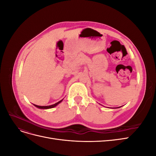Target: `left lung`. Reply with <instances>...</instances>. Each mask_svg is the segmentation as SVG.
<instances>
[{
    "mask_svg": "<svg viewBox=\"0 0 156 156\" xmlns=\"http://www.w3.org/2000/svg\"><path fill=\"white\" fill-rule=\"evenodd\" d=\"M116 108H117V107H116Z\"/></svg>",
    "mask_w": 156,
    "mask_h": 156,
    "instance_id": "obj_1",
    "label": "left lung"
}]
</instances>
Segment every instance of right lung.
Segmentation results:
<instances>
[{"instance_id": "1", "label": "right lung", "mask_w": 156, "mask_h": 156, "mask_svg": "<svg viewBox=\"0 0 156 156\" xmlns=\"http://www.w3.org/2000/svg\"><path fill=\"white\" fill-rule=\"evenodd\" d=\"M64 100V98L62 99V100H60V101H59L58 102H57V103H55V104H53V105H49V106H39V105H34H34L35 106V107H36L37 108H41V109H48V108H53V107H56V105H58L60 103H61L62 101V100Z\"/></svg>"}]
</instances>
